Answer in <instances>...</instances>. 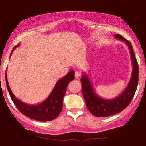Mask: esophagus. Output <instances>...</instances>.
I'll list each match as a JSON object with an SVG mask.
<instances>
[{
  "label": "esophagus",
  "instance_id": "34e87169",
  "mask_svg": "<svg viewBox=\"0 0 146 146\" xmlns=\"http://www.w3.org/2000/svg\"><path fill=\"white\" fill-rule=\"evenodd\" d=\"M80 76V73L78 71H76L75 72V78L76 79H78Z\"/></svg>",
  "mask_w": 146,
  "mask_h": 146
}]
</instances>
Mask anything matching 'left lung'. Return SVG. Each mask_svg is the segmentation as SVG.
<instances>
[{
  "mask_svg": "<svg viewBox=\"0 0 146 146\" xmlns=\"http://www.w3.org/2000/svg\"><path fill=\"white\" fill-rule=\"evenodd\" d=\"M114 37L124 42L129 47L133 65L131 77L126 89L116 98L107 100L98 96L94 91L92 85L86 74L82 76L81 84L82 95L88 110L94 116L106 117L114 115L123 111L129 104L136 92L138 82V65L130 42L120 35H114Z\"/></svg>",
  "mask_w": 146,
  "mask_h": 146,
  "instance_id": "1",
  "label": "left lung"
}]
</instances>
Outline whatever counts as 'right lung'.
<instances>
[{
	"label": "right lung",
	"instance_id": "1",
	"mask_svg": "<svg viewBox=\"0 0 146 146\" xmlns=\"http://www.w3.org/2000/svg\"><path fill=\"white\" fill-rule=\"evenodd\" d=\"M20 44L15 46L13 48L10 56L16 47L18 46ZM74 70H70L64 77L61 78L58 80L48 98L42 102L35 105L26 104L15 98L10 88L6 72H5V81L10 98L15 105L22 114L29 118L39 121H48L56 118L62 110L63 101H64L66 88L69 82L74 80Z\"/></svg>",
	"mask_w": 146,
	"mask_h": 146
}]
</instances>
